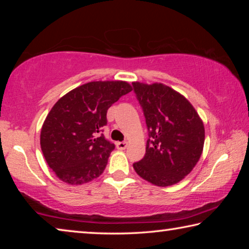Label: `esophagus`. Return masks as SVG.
<instances>
[{
	"mask_svg": "<svg viewBox=\"0 0 249 249\" xmlns=\"http://www.w3.org/2000/svg\"><path fill=\"white\" fill-rule=\"evenodd\" d=\"M116 147H117V149L124 150L126 147H127V142H116Z\"/></svg>",
	"mask_w": 249,
	"mask_h": 249,
	"instance_id": "esophagus-1",
	"label": "esophagus"
}]
</instances>
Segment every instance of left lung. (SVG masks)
<instances>
[{
    "mask_svg": "<svg viewBox=\"0 0 249 249\" xmlns=\"http://www.w3.org/2000/svg\"><path fill=\"white\" fill-rule=\"evenodd\" d=\"M133 87L149 130L146 154L134 163V169L158 187L178 183L192 171L203 151V122L193 105L166 84L135 81Z\"/></svg>",
    "mask_w": 249,
    "mask_h": 249,
    "instance_id": "left-lung-1",
    "label": "left lung"
}]
</instances>
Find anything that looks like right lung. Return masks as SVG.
Listing matches in <instances>:
<instances>
[{
    "mask_svg": "<svg viewBox=\"0 0 249 249\" xmlns=\"http://www.w3.org/2000/svg\"><path fill=\"white\" fill-rule=\"evenodd\" d=\"M133 90L126 81H91L61 96L46 116L40 147L50 169L72 185L90 182L103 174L114 144L105 140L107 113Z\"/></svg>",
    "mask_w": 249,
    "mask_h": 249,
    "instance_id": "right-lung-1",
    "label": "right lung"
}]
</instances>
